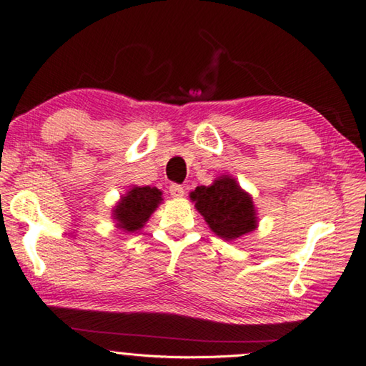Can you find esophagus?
Instances as JSON below:
<instances>
[{"instance_id":"1","label":"esophagus","mask_w":366,"mask_h":366,"mask_svg":"<svg viewBox=\"0 0 366 366\" xmlns=\"http://www.w3.org/2000/svg\"><path fill=\"white\" fill-rule=\"evenodd\" d=\"M169 191H170L172 197H183L184 196V189H183L182 184H172Z\"/></svg>"}]
</instances>
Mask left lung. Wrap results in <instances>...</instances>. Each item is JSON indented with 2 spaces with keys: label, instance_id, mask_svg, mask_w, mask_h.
<instances>
[{
  "label": "left lung",
  "instance_id": "obj_1",
  "mask_svg": "<svg viewBox=\"0 0 366 366\" xmlns=\"http://www.w3.org/2000/svg\"><path fill=\"white\" fill-rule=\"evenodd\" d=\"M189 197L209 229L225 242H233L257 229L259 219L253 197L232 175H220L209 187H197Z\"/></svg>",
  "mask_w": 366,
  "mask_h": 366
}]
</instances>
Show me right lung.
Returning a JSON list of instances; mask_svg holds the SVG:
<instances>
[{
  "label": "right lung",
  "instance_id": "1",
  "mask_svg": "<svg viewBox=\"0 0 366 366\" xmlns=\"http://www.w3.org/2000/svg\"><path fill=\"white\" fill-rule=\"evenodd\" d=\"M162 191L151 187H131L124 193L117 206L112 209V219L123 232L141 230L155 209L162 204Z\"/></svg>",
  "mask_w": 366,
  "mask_h": 366
}]
</instances>
